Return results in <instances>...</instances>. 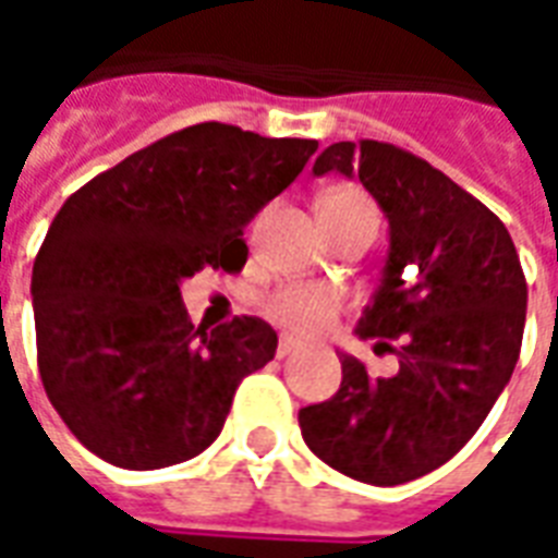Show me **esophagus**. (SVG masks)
<instances>
[{"mask_svg":"<svg viewBox=\"0 0 558 558\" xmlns=\"http://www.w3.org/2000/svg\"><path fill=\"white\" fill-rule=\"evenodd\" d=\"M292 352H299V340H292V338H283L278 340V359H287V355H292Z\"/></svg>","mask_w":558,"mask_h":558,"instance_id":"34e87169","label":"esophagus"}]
</instances>
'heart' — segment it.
I'll list each match as a JSON object with an SVG mask.
<instances>
[{
  "label": "heart",
  "mask_w": 558,
  "mask_h": 558,
  "mask_svg": "<svg viewBox=\"0 0 558 558\" xmlns=\"http://www.w3.org/2000/svg\"><path fill=\"white\" fill-rule=\"evenodd\" d=\"M319 208L335 211H374L371 199L359 191H331L319 203ZM268 314L278 319L280 326L290 328L295 335H316L335 323L340 311L338 295L326 287H307V283H290L268 295Z\"/></svg>",
  "instance_id": "1"
}]
</instances>
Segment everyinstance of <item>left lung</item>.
<instances>
[{"instance_id":"obj_1","label":"left lung","mask_w":558,"mask_h":558,"mask_svg":"<svg viewBox=\"0 0 558 558\" xmlns=\"http://www.w3.org/2000/svg\"><path fill=\"white\" fill-rule=\"evenodd\" d=\"M364 184L388 220L379 283L355 335L398 355L371 376L340 352L335 398L299 410L307 448L364 484L395 487L448 463L514 374L526 278L505 223L445 172L376 140L331 143L314 175Z\"/></svg>"}]
</instances>
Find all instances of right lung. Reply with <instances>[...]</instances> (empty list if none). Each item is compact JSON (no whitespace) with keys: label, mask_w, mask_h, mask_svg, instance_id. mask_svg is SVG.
Listing matches in <instances>:
<instances>
[{"label":"right lung","mask_w":558,"mask_h":558,"mask_svg":"<svg viewBox=\"0 0 558 558\" xmlns=\"http://www.w3.org/2000/svg\"><path fill=\"white\" fill-rule=\"evenodd\" d=\"M316 146L203 122L68 196L35 256L32 307L44 391L92 454L143 472L218 439L235 388L275 359L278 335L256 316L194 328L182 280L239 271L244 227Z\"/></svg>","instance_id":"obj_1"}]
</instances>
